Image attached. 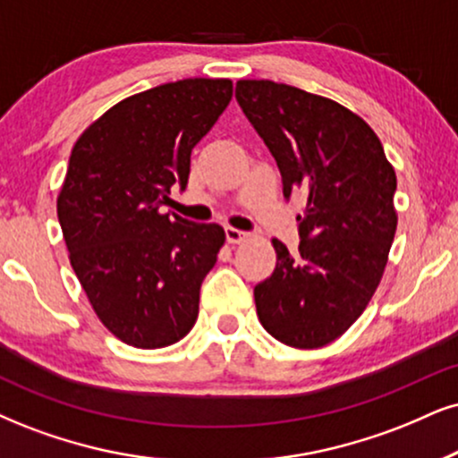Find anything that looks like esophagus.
<instances>
[{"instance_id": "obj_1", "label": "esophagus", "mask_w": 458, "mask_h": 458, "mask_svg": "<svg viewBox=\"0 0 458 458\" xmlns=\"http://www.w3.org/2000/svg\"><path fill=\"white\" fill-rule=\"evenodd\" d=\"M225 235H227L229 244H242V242H246L248 238H250V233H246V231H240V229H233V227L225 229Z\"/></svg>"}]
</instances>
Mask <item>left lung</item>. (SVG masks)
<instances>
[{
	"label": "left lung",
	"mask_w": 458,
	"mask_h": 458,
	"mask_svg": "<svg viewBox=\"0 0 458 458\" xmlns=\"http://www.w3.org/2000/svg\"><path fill=\"white\" fill-rule=\"evenodd\" d=\"M235 98L278 163L286 199L306 195L299 252L272 240L278 261L255 286L259 320L286 346H327L385 274L397 176L374 129L337 101L272 81H240Z\"/></svg>",
	"instance_id": "8db88e82"
}]
</instances>
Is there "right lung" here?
Returning <instances> with one entry per match:
<instances>
[{
	"label": "right lung",
	"mask_w": 458,
	"mask_h": 458,
	"mask_svg": "<svg viewBox=\"0 0 458 458\" xmlns=\"http://www.w3.org/2000/svg\"><path fill=\"white\" fill-rule=\"evenodd\" d=\"M231 95L227 78L161 84L118 101L73 144L56 216L95 314L129 346H172L199 314L225 231L161 206L174 184L186 186L191 150Z\"/></svg>",
	"instance_id": "right-lung-1"
}]
</instances>
